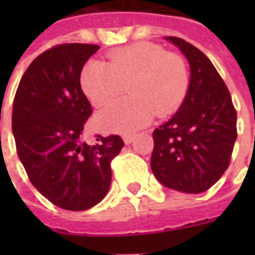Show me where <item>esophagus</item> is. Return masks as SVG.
I'll use <instances>...</instances> for the list:
<instances>
[{
    "label": "esophagus",
    "mask_w": 255,
    "mask_h": 255,
    "mask_svg": "<svg viewBox=\"0 0 255 255\" xmlns=\"http://www.w3.org/2000/svg\"><path fill=\"white\" fill-rule=\"evenodd\" d=\"M133 139H135V135H132V133H126V135H123V140H124V143L126 144L132 143Z\"/></svg>",
    "instance_id": "obj_1"
}]
</instances>
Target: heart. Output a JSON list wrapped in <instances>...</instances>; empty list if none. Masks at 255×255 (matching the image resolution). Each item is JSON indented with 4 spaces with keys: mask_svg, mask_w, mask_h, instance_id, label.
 Listing matches in <instances>:
<instances>
[{
    "mask_svg": "<svg viewBox=\"0 0 255 255\" xmlns=\"http://www.w3.org/2000/svg\"><path fill=\"white\" fill-rule=\"evenodd\" d=\"M84 97L97 108L122 94L127 84L128 98L116 101L97 115V123L111 132H132L147 126L155 116L165 117L186 98L190 75L186 60L150 42L115 49L106 61L91 60L79 75Z\"/></svg>",
    "mask_w": 255,
    "mask_h": 255,
    "instance_id": "heart-1",
    "label": "heart"
}]
</instances>
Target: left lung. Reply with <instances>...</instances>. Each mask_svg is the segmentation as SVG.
Instances as JSON below:
<instances>
[{"label":"left lung","instance_id":"obj_1","mask_svg":"<svg viewBox=\"0 0 255 255\" xmlns=\"http://www.w3.org/2000/svg\"><path fill=\"white\" fill-rule=\"evenodd\" d=\"M190 64L191 78L180 109L153 132L151 171L165 187L198 194L209 190L230 165L236 136V111L230 90L199 49L166 36Z\"/></svg>","mask_w":255,"mask_h":255}]
</instances>
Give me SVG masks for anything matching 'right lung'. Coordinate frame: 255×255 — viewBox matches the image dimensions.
I'll return each instance as SVG.
<instances>
[{"instance_id":"1","label":"right lung","mask_w":255,"mask_h":255,"mask_svg":"<svg viewBox=\"0 0 255 255\" xmlns=\"http://www.w3.org/2000/svg\"><path fill=\"white\" fill-rule=\"evenodd\" d=\"M98 45L63 43L39 54L20 80L13 100L16 150L32 186L56 206L86 210L109 191L111 162L124 146L119 135L83 140L93 109L79 84Z\"/></svg>"}]
</instances>
